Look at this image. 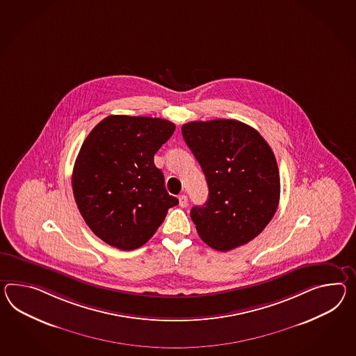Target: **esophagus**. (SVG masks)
<instances>
[{
	"label": "esophagus",
	"mask_w": 356,
	"mask_h": 356,
	"mask_svg": "<svg viewBox=\"0 0 356 356\" xmlns=\"http://www.w3.org/2000/svg\"><path fill=\"white\" fill-rule=\"evenodd\" d=\"M179 204H180V207H186L188 206V197L185 195V194H181L180 197H179Z\"/></svg>",
	"instance_id": "obj_1"
}]
</instances>
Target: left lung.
<instances>
[{"label": "left lung", "instance_id": "8db88e82", "mask_svg": "<svg viewBox=\"0 0 356 356\" xmlns=\"http://www.w3.org/2000/svg\"><path fill=\"white\" fill-rule=\"evenodd\" d=\"M181 132L209 185L207 202L191 211L202 241L221 252L251 242L275 215L280 197L269 144L235 120L189 122Z\"/></svg>", "mask_w": 356, "mask_h": 356}]
</instances>
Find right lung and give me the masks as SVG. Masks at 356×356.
<instances>
[{"mask_svg":"<svg viewBox=\"0 0 356 356\" xmlns=\"http://www.w3.org/2000/svg\"><path fill=\"white\" fill-rule=\"evenodd\" d=\"M175 124L162 118L109 115L88 134L72 188L81 215L102 241L122 251L141 247L179 200L154 165Z\"/></svg>","mask_w":356,"mask_h":356,"instance_id":"add662e5","label":"right lung"}]
</instances>
